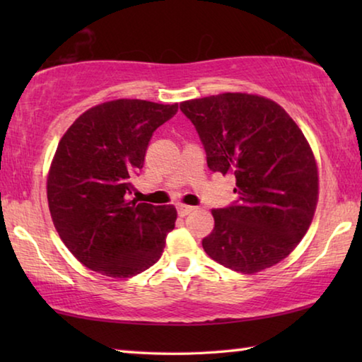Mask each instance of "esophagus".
Instances as JSON below:
<instances>
[{
	"instance_id": "34e87169",
	"label": "esophagus",
	"mask_w": 362,
	"mask_h": 362,
	"mask_svg": "<svg viewBox=\"0 0 362 362\" xmlns=\"http://www.w3.org/2000/svg\"><path fill=\"white\" fill-rule=\"evenodd\" d=\"M193 211H194V207H192V206H187V204H179V206H177V212H179L180 217H185V216H188L189 212H193Z\"/></svg>"
}]
</instances>
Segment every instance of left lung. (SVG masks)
<instances>
[{
	"label": "left lung",
	"instance_id": "left-lung-1",
	"mask_svg": "<svg viewBox=\"0 0 362 362\" xmlns=\"http://www.w3.org/2000/svg\"><path fill=\"white\" fill-rule=\"evenodd\" d=\"M180 110L209 169L236 179V203L212 209L206 254L243 274L284 260L308 231L320 196L313 150L296 121L276 102L246 93L187 100Z\"/></svg>",
	"mask_w": 362,
	"mask_h": 362
}]
</instances>
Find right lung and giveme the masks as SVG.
Segmentation results:
<instances>
[{
    "label": "right lung",
    "instance_id": "add662e5",
    "mask_svg": "<svg viewBox=\"0 0 362 362\" xmlns=\"http://www.w3.org/2000/svg\"><path fill=\"white\" fill-rule=\"evenodd\" d=\"M179 103L103 102L66 129L47 174V204L60 240L93 272L131 278L156 263L174 230V206L127 199L150 139Z\"/></svg>",
    "mask_w": 362,
    "mask_h": 362
}]
</instances>
